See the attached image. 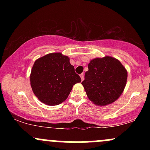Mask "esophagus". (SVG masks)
<instances>
[{
    "label": "esophagus",
    "mask_w": 150,
    "mask_h": 150,
    "mask_svg": "<svg viewBox=\"0 0 150 150\" xmlns=\"http://www.w3.org/2000/svg\"><path fill=\"white\" fill-rule=\"evenodd\" d=\"M80 77H81V80H82V81L83 80H84V75H83V73L80 74Z\"/></svg>",
    "instance_id": "34e87169"
}]
</instances>
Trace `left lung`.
I'll return each instance as SVG.
<instances>
[{"mask_svg":"<svg viewBox=\"0 0 150 150\" xmlns=\"http://www.w3.org/2000/svg\"><path fill=\"white\" fill-rule=\"evenodd\" d=\"M82 82L87 97L97 106L114 102L123 93L128 73L121 63L111 56L92 59Z\"/></svg>","mask_w":150,"mask_h":150,"instance_id":"8db88e82","label":"left lung"}]
</instances>
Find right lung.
Masks as SVG:
<instances>
[{
    "label": "right lung",
    "mask_w": 150,
    "mask_h": 150,
    "mask_svg": "<svg viewBox=\"0 0 150 150\" xmlns=\"http://www.w3.org/2000/svg\"><path fill=\"white\" fill-rule=\"evenodd\" d=\"M81 82L70 58L61 53H49L34 62L30 74L32 91L44 104L56 106L67 99L73 86Z\"/></svg>",
    "instance_id": "obj_1"
}]
</instances>
